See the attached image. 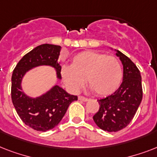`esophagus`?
Instances as JSON below:
<instances>
[{"instance_id": "obj_1", "label": "esophagus", "mask_w": 157, "mask_h": 157, "mask_svg": "<svg viewBox=\"0 0 157 157\" xmlns=\"http://www.w3.org/2000/svg\"><path fill=\"white\" fill-rule=\"evenodd\" d=\"M78 99L81 101H84V102H87L89 100L88 98H86V97H83V96H79Z\"/></svg>"}]
</instances>
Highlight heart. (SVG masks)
Instances as JSON below:
<instances>
[{
    "mask_svg": "<svg viewBox=\"0 0 157 157\" xmlns=\"http://www.w3.org/2000/svg\"><path fill=\"white\" fill-rule=\"evenodd\" d=\"M61 76L72 91H78L87 81L95 94L107 96L117 90L123 77L121 65L114 56L83 51L71 59V66L62 67Z\"/></svg>",
    "mask_w": 157,
    "mask_h": 157,
    "instance_id": "heart-1",
    "label": "heart"
}]
</instances>
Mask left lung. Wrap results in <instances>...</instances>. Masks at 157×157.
Listing matches in <instances>:
<instances>
[{
	"label": "left lung",
	"mask_w": 157,
	"mask_h": 157,
	"mask_svg": "<svg viewBox=\"0 0 157 157\" xmlns=\"http://www.w3.org/2000/svg\"><path fill=\"white\" fill-rule=\"evenodd\" d=\"M123 65V81L114 93L99 99V110L93 117L95 124L107 132L124 129L134 118L143 98L142 77L136 65L117 50Z\"/></svg>",
	"instance_id": "1"
}]
</instances>
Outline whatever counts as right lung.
<instances>
[{"instance_id":"add662e5","label":"right lung","mask_w":157,"mask_h":157,"mask_svg":"<svg viewBox=\"0 0 157 157\" xmlns=\"http://www.w3.org/2000/svg\"><path fill=\"white\" fill-rule=\"evenodd\" d=\"M60 45L43 44L34 48L20 59L11 78V98L23 123L37 131H47L58 125L69 105L77 100L58 85L42 95L32 98L22 89L23 76L29 70L39 66H50L56 70L57 78L61 80V66L58 62Z\"/></svg>"}]
</instances>
